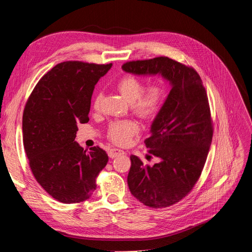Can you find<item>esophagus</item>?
Returning <instances> with one entry per match:
<instances>
[{
    "mask_svg": "<svg viewBox=\"0 0 252 252\" xmlns=\"http://www.w3.org/2000/svg\"><path fill=\"white\" fill-rule=\"evenodd\" d=\"M125 152L122 151V150H120V149H116V148H113V149H111L108 151V157L109 158H116V157H118V156H120V154H124Z\"/></svg>",
    "mask_w": 252,
    "mask_h": 252,
    "instance_id": "1",
    "label": "esophagus"
}]
</instances>
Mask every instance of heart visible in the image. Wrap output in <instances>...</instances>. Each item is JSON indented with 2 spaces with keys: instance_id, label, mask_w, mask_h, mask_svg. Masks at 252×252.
Segmentation results:
<instances>
[{
  "instance_id": "heart-1",
  "label": "heart",
  "mask_w": 252,
  "mask_h": 252,
  "mask_svg": "<svg viewBox=\"0 0 252 252\" xmlns=\"http://www.w3.org/2000/svg\"><path fill=\"white\" fill-rule=\"evenodd\" d=\"M121 94L131 103L135 114L144 119H153L162 111L166 98L167 87L162 82H156L145 88V84L132 74L124 75L117 82ZM102 100L100 92L94 94V108L99 109ZM139 131V126L133 120L114 121L108 126L107 137L114 144L124 146L130 143L131 138Z\"/></svg>"
}]
</instances>
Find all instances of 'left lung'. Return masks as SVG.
Instances as JSON below:
<instances>
[{
    "label": "left lung",
    "instance_id": "left-lung-1",
    "mask_svg": "<svg viewBox=\"0 0 252 252\" xmlns=\"http://www.w3.org/2000/svg\"><path fill=\"white\" fill-rule=\"evenodd\" d=\"M122 69L134 74H160L171 84L145 140L148 153L159 163L145 165L131 156L127 175L128 189L141 203L167 208L188 196L201 176L213 137L208 94L195 69L169 57L126 62Z\"/></svg>",
    "mask_w": 252,
    "mask_h": 252
}]
</instances>
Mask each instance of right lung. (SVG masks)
Instances as JSON below:
<instances>
[{
    "label": "right lung",
    "mask_w": 252,
    "mask_h": 252,
    "mask_svg": "<svg viewBox=\"0 0 252 252\" xmlns=\"http://www.w3.org/2000/svg\"><path fill=\"white\" fill-rule=\"evenodd\" d=\"M111 67L79 61L57 63L36 84L25 104L22 134L31 170L60 202L92 197L96 177L108 162L100 147L84 150L74 139L77 125L89 120L94 85Z\"/></svg>",
    "instance_id": "add662e5"
}]
</instances>
